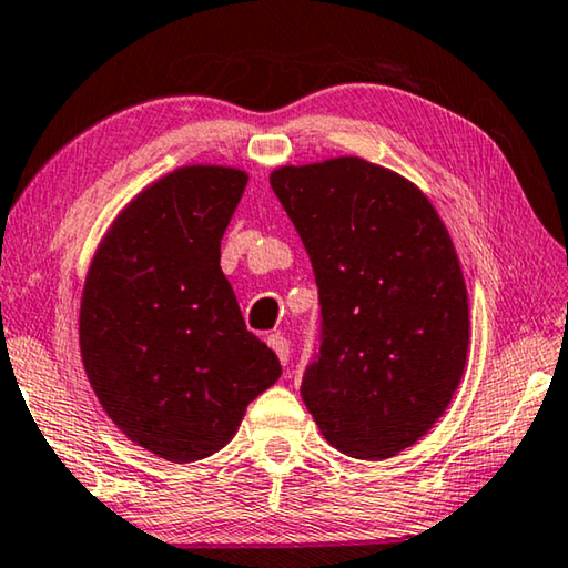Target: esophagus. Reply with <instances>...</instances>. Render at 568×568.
Returning a JSON list of instances; mask_svg holds the SVG:
<instances>
[{
  "label": "esophagus",
  "instance_id": "34e87169",
  "mask_svg": "<svg viewBox=\"0 0 568 568\" xmlns=\"http://www.w3.org/2000/svg\"><path fill=\"white\" fill-rule=\"evenodd\" d=\"M267 346L275 351L277 358H281V364H287V356H291V344H287V338L281 336V333H270L267 336Z\"/></svg>",
  "mask_w": 568,
  "mask_h": 568
}]
</instances>
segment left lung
I'll use <instances>...</instances> for the list:
<instances>
[{"label": "left lung", "mask_w": 568, "mask_h": 568, "mask_svg": "<svg viewBox=\"0 0 568 568\" xmlns=\"http://www.w3.org/2000/svg\"><path fill=\"white\" fill-rule=\"evenodd\" d=\"M270 186L321 295L305 407L341 453L394 457L443 417L465 372L470 305L453 237L417 184L362 156L277 166Z\"/></svg>", "instance_id": "left-lung-1"}]
</instances>
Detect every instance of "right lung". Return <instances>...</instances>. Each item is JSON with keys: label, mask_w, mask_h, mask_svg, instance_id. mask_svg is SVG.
<instances>
[{"label": "right lung", "mask_w": 568, "mask_h": 568, "mask_svg": "<svg viewBox=\"0 0 568 568\" xmlns=\"http://www.w3.org/2000/svg\"><path fill=\"white\" fill-rule=\"evenodd\" d=\"M247 171L179 166L123 206L80 298V356L131 443L169 463L210 457L283 374L245 328L220 245Z\"/></svg>", "instance_id": "right-lung-1"}]
</instances>
